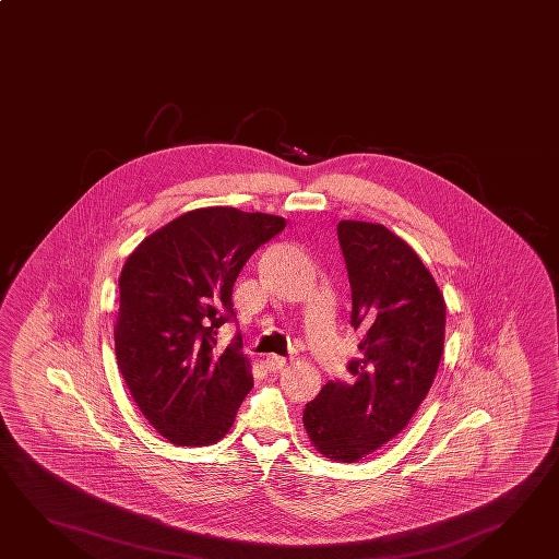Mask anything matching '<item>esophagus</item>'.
<instances>
[{"instance_id": "obj_1", "label": "esophagus", "mask_w": 559, "mask_h": 559, "mask_svg": "<svg viewBox=\"0 0 559 559\" xmlns=\"http://www.w3.org/2000/svg\"><path fill=\"white\" fill-rule=\"evenodd\" d=\"M285 365H287V359L280 357V355H270V357L265 359V369H267V371H282Z\"/></svg>"}]
</instances>
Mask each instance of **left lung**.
Instances as JSON below:
<instances>
[{
    "label": "left lung",
    "mask_w": 559,
    "mask_h": 559,
    "mask_svg": "<svg viewBox=\"0 0 559 559\" xmlns=\"http://www.w3.org/2000/svg\"><path fill=\"white\" fill-rule=\"evenodd\" d=\"M350 284V325L361 331L353 381H329L307 403L304 427L325 459L357 460L381 449L425 401L444 349L447 306L415 250L383 224L341 219Z\"/></svg>",
    "instance_id": "8db88e82"
}]
</instances>
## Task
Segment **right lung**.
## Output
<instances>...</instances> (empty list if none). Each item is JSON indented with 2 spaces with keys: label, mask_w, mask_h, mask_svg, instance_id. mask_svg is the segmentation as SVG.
<instances>
[{
  "label": "right lung",
  "mask_w": 559,
  "mask_h": 559,
  "mask_svg": "<svg viewBox=\"0 0 559 559\" xmlns=\"http://www.w3.org/2000/svg\"><path fill=\"white\" fill-rule=\"evenodd\" d=\"M285 219L228 206L198 209L144 238L122 265L115 350L144 418L176 447L218 442L253 386L238 343L216 347L236 318L241 267Z\"/></svg>",
  "instance_id": "obj_1"
}]
</instances>
